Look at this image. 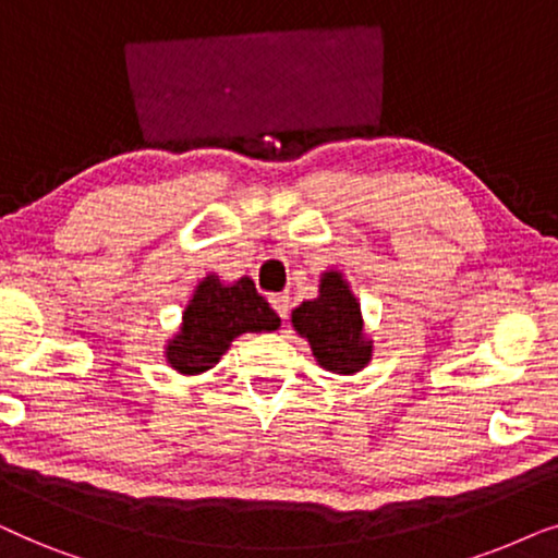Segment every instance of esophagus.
Masks as SVG:
<instances>
[{"label":"esophagus","instance_id":"esophagus-1","mask_svg":"<svg viewBox=\"0 0 558 558\" xmlns=\"http://www.w3.org/2000/svg\"><path fill=\"white\" fill-rule=\"evenodd\" d=\"M267 301H270L275 314H278L280 318H288V311H291V295H288V293H272Z\"/></svg>","mask_w":558,"mask_h":558}]
</instances>
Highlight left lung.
I'll use <instances>...</instances> for the list:
<instances>
[{"instance_id":"8db88e82","label":"left lung","mask_w":558,"mask_h":558,"mask_svg":"<svg viewBox=\"0 0 558 558\" xmlns=\"http://www.w3.org/2000/svg\"><path fill=\"white\" fill-rule=\"evenodd\" d=\"M291 322L308 339L318 365L329 373L354 375L373 360V341L365 337L360 303L337 270L322 275L318 299L293 308Z\"/></svg>"}]
</instances>
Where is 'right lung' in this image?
<instances>
[{
	"label": "right lung",
	"mask_w": 558,
	"mask_h": 558,
	"mask_svg": "<svg viewBox=\"0 0 558 558\" xmlns=\"http://www.w3.org/2000/svg\"><path fill=\"white\" fill-rule=\"evenodd\" d=\"M280 318L250 278L221 283L206 275L183 311L181 331L168 341L166 360L181 375L211 369L240 333L275 331Z\"/></svg>",
	"instance_id": "1"
}]
</instances>
